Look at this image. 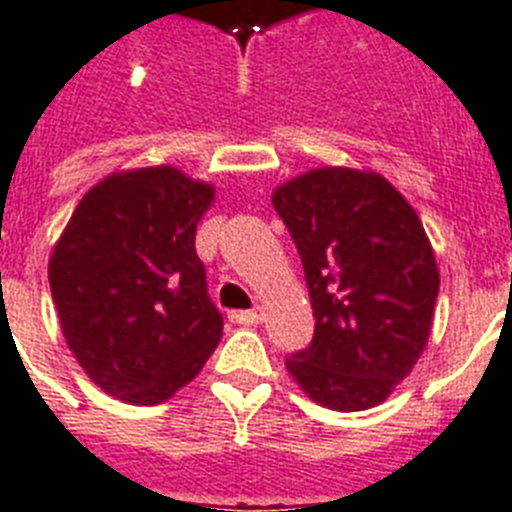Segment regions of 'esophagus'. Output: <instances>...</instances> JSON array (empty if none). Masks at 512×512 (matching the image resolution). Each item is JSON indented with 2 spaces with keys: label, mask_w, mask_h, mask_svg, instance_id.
I'll return each instance as SVG.
<instances>
[{
  "label": "esophagus",
  "mask_w": 512,
  "mask_h": 512,
  "mask_svg": "<svg viewBox=\"0 0 512 512\" xmlns=\"http://www.w3.org/2000/svg\"><path fill=\"white\" fill-rule=\"evenodd\" d=\"M262 317H265V311H262L260 306H255V309H247V311H231L229 314L231 322H237V324H257Z\"/></svg>",
  "instance_id": "esophagus-1"
}]
</instances>
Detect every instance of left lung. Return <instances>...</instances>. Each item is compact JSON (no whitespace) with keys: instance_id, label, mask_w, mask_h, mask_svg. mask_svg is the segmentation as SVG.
Masks as SVG:
<instances>
[{"instance_id":"1","label":"left lung","mask_w":512,"mask_h":512,"mask_svg":"<svg viewBox=\"0 0 512 512\" xmlns=\"http://www.w3.org/2000/svg\"><path fill=\"white\" fill-rule=\"evenodd\" d=\"M273 206L317 319L286 368L322 407H376L420 358L438 299L441 275L415 208L376 172L345 167L286 182Z\"/></svg>"}]
</instances>
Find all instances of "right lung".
<instances>
[{
	"label": "right lung",
	"instance_id": "right-lung-1",
	"mask_svg": "<svg viewBox=\"0 0 512 512\" xmlns=\"http://www.w3.org/2000/svg\"><path fill=\"white\" fill-rule=\"evenodd\" d=\"M213 188L175 167L110 175L71 213L48 281L66 345L110 397L159 404L193 381L224 317L208 296L195 226Z\"/></svg>",
	"mask_w": 512,
	"mask_h": 512
}]
</instances>
